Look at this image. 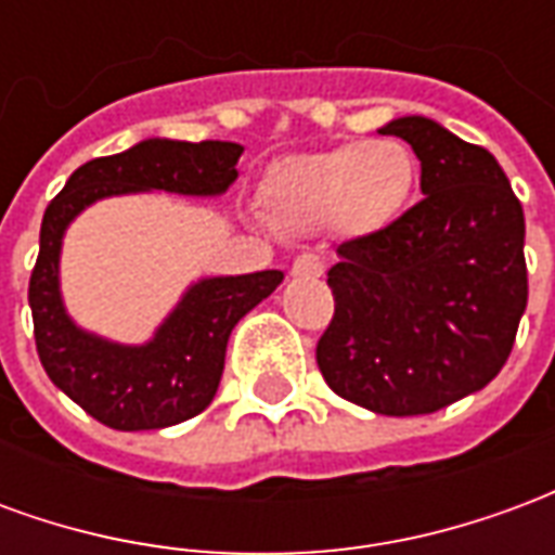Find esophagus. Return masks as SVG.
<instances>
[{
  "label": "esophagus",
  "instance_id": "34e87169",
  "mask_svg": "<svg viewBox=\"0 0 555 555\" xmlns=\"http://www.w3.org/2000/svg\"><path fill=\"white\" fill-rule=\"evenodd\" d=\"M324 258L314 253H302L294 258V264H291V276L294 279H321L324 276Z\"/></svg>",
  "mask_w": 555,
  "mask_h": 555
}]
</instances>
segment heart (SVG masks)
Here are the masks:
<instances>
[{
    "mask_svg": "<svg viewBox=\"0 0 555 555\" xmlns=\"http://www.w3.org/2000/svg\"><path fill=\"white\" fill-rule=\"evenodd\" d=\"M418 186V159L396 137L282 159L264 178V205L282 229L372 237L408 214Z\"/></svg>",
    "mask_w": 555,
    "mask_h": 555,
    "instance_id": "b5f03b06",
    "label": "heart"
}]
</instances>
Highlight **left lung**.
<instances>
[{
	"label": "left lung",
	"mask_w": 555,
	"mask_h": 555,
	"mask_svg": "<svg viewBox=\"0 0 555 555\" xmlns=\"http://www.w3.org/2000/svg\"><path fill=\"white\" fill-rule=\"evenodd\" d=\"M380 133L416 151L425 198L338 246L318 369L360 408L422 416L485 389L512 353L529 297L524 207L490 151L434 118L404 115Z\"/></svg>",
	"instance_id": "1"
}]
</instances>
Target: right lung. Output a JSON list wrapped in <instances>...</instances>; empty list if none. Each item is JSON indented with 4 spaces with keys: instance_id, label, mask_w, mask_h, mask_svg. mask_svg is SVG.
Returning <instances> with one entry per match:
<instances>
[{
    "instance_id": "right-lung-1",
    "label": "right lung",
    "mask_w": 555,
    "mask_h": 555,
    "mask_svg": "<svg viewBox=\"0 0 555 555\" xmlns=\"http://www.w3.org/2000/svg\"><path fill=\"white\" fill-rule=\"evenodd\" d=\"M241 154L243 145L219 139H142L121 154L79 166L43 214L41 253L29 282L38 357L50 380L109 428H169L198 416L217 396L231 330L279 288L285 273L198 279L154 336L121 345L82 330L65 309L59 273L65 231L86 207L113 195H222L237 181Z\"/></svg>"
}]
</instances>
